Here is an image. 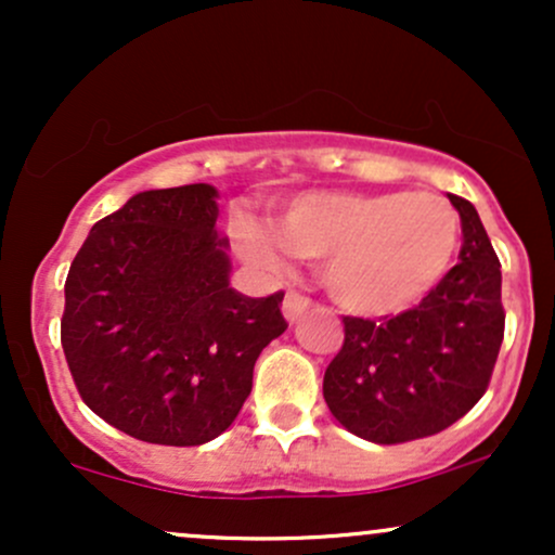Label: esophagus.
<instances>
[{"label": "esophagus", "instance_id": "34e87169", "mask_svg": "<svg viewBox=\"0 0 555 555\" xmlns=\"http://www.w3.org/2000/svg\"><path fill=\"white\" fill-rule=\"evenodd\" d=\"M310 305H313V302H310L308 297L297 295V292H286V297H284V302H282V313L286 318V323H297L299 318L308 313Z\"/></svg>", "mask_w": 555, "mask_h": 555}]
</instances>
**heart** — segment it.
<instances>
[{
    "label": "heart",
    "mask_w": 555,
    "mask_h": 555,
    "mask_svg": "<svg viewBox=\"0 0 555 555\" xmlns=\"http://www.w3.org/2000/svg\"><path fill=\"white\" fill-rule=\"evenodd\" d=\"M276 233L299 258H323V286L344 310L393 315L428 297L460 250V214L433 193L310 190L276 216ZM269 227L242 219V256L260 269L284 266Z\"/></svg>",
    "instance_id": "obj_1"
}]
</instances>
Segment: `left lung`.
<instances>
[{"instance_id": "8db88e82", "label": "left lung", "mask_w": 555, "mask_h": 555, "mask_svg": "<svg viewBox=\"0 0 555 555\" xmlns=\"http://www.w3.org/2000/svg\"><path fill=\"white\" fill-rule=\"evenodd\" d=\"M462 253L441 284L384 323L344 318V347L323 375L341 428L373 443L441 433L486 393L503 341L501 263L475 206L449 193Z\"/></svg>"}]
</instances>
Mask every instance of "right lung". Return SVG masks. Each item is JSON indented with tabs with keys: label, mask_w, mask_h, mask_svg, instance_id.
I'll return each mask as SVG.
<instances>
[{
	"label": "right lung",
	"mask_w": 555,
	"mask_h": 555,
	"mask_svg": "<svg viewBox=\"0 0 555 555\" xmlns=\"http://www.w3.org/2000/svg\"><path fill=\"white\" fill-rule=\"evenodd\" d=\"M219 190H143L95 221L69 266L62 349L82 401L127 436L201 446L253 388L263 347L284 334V295L229 286Z\"/></svg>",
	"instance_id": "1"
}]
</instances>
